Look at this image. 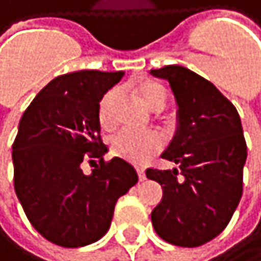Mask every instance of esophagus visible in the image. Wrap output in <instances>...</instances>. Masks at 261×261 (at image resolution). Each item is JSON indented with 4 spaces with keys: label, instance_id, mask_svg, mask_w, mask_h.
<instances>
[{
    "label": "esophagus",
    "instance_id": "esophagus-1",
    "mask_svg": "<svg viewBox=\"0 0 261 261\" xmlns=\"http://www.w3.org/2000/svg\"><path fill=\"white\" fill-rule=\"evenodd\" d=\"M136 171H138V176H139V180L141 182H144L145 179H147V176H145V171H144V168H136Z\"/></svg>",
    "mask_w": 261,
    "mask_h": 261
}]
</instances>
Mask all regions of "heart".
<instances>
[{
    "label": "heart",
    "instance_id": "heart-1",
    "mask_svg": "<svg viewBox=\"0 0 261 261\" xmlns=\"http://www.w3.org/2000/svg\"><path fill=\"white\" fill-rule=\"evenodd\" d=\"M133 88L141 94L148 108L159 111L165 107L168 99L167 88L153 79H144L135 84ZM119 97V90L107 91L97 107V120L103 132H110L116 125L114 105ZM162 138L154 132H135V129H120L110 141L111 154L133 164H147L162 148Z\"/></svg>",
    "mask_w": 261,
    "mask_h": 261
}]
</instances>
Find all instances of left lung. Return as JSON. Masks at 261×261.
<instances>
[{"label":"left lung","instance_id":"8db88e82","mask_svg":"<svg viewBox=\"0 0 261 261\" xmlns=\"http://www.w3.org/2000/svg\"><path fill=\"white\" fill-rule=\"evenodd\" d=\"M151 74L170 82L177 102V129L162 158L179 167L147 170L164 190L151 223L165 242L196 248L226 228L242 199L248 148L240 116L214 84L182 65Z\"/></svg>","mask_w":261,"mask_h":261}]
</instances>
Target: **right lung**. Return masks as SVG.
<instances>
[{"label": "right lung", "mask_w": 261, "mask_h": 261, "mask_svg": "<svg viewBox=\"0 0 261 261\" xmlns=\"http://www.w3.org/2000/svg\"><path fill=\"white\" fill-rule=\"evenodd\" d=\"M123 71L81 70L50 81L24 111L12 145L13 185L33 228L48 242L79 248L97 242L114 205L138 184L120 158L103 161L97 107ZM99 159L84 175V159ZM93 162V161H90Z\"/></svg>", "instance_id": "1"}]
</instances>
